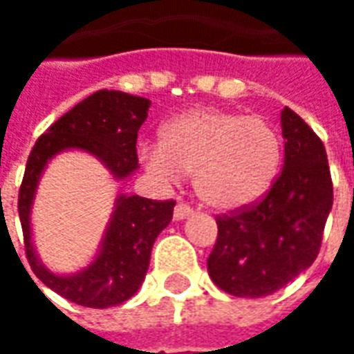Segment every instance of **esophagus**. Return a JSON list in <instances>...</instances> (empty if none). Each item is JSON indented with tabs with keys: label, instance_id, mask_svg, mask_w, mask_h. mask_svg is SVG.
Masks as SVG:
<instances>
[{
	"label": "esophagus",
	"instance_id": "1",
	"mask_svg": "<svg viewBox=\"0 0 354 354\" xmlns=\"http://www.w3.org/2000/svg\"><path fill=\"white\" fill-rule=\"evenodd\" d=\"M194 214V209L192 207H187L184 203H178L176 209H174V220H185L189 218Z\"/></svg>",
	"mask_w": 354,
	"mask_h": 354
}]
</instances>
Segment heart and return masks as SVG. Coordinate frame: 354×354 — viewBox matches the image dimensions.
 <instances>
[{"label": "heart", "mask_w": 354, "mask_h": 354, "mask_svg": "<svg viewBox=\"0 0 354 354\" xmlns=\"http://www.w3.org/2000/svg\"><path fill=\"white\" fill-rule=\"evenodd\" d=\"M162 180L194 174L197 197L214 211H239L261 201L276 182L281 138L264 118L203 107L170 118L160 143L142 151Z\"/></svg>", "instance_id": "heart-1"}]
</instances>
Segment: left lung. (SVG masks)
<instances>
[{
	"instance_id": "8db88e82",
	"label": "left lung",
	"mask_w": 354,
	"mask_h": 354,
	"mask_svg": "<svg viewBox=\"0 0 354 354\" xmlns=\"http://www.w3.org/2000/svg\"><path fill=\"white\" fill-rule=\"evenodd\" d=\"M283 169L263 201L218 216L209 276L234 297H266L315 263L333 205L328 155L297 113L281 111Z\"/></svg>"
}]
</instances>
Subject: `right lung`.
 <instances>
[{"mask_svg":"<svg viewBox=\"0 0 354 354\" xmlns=\"http://www.w3.org/2000/svg\"><path fill=\"white\" fill-rule=\"evenodd\" d=\"M149 105V100L124 91H95L39 138L26 162L19 192V216L28 263L49 289L76 305L109 308L134 295L145 280L153 243L170 224L176 203L118 194L90 263L80 270L61 274L41 263L34 245L32 207L39 180L49 162L66 151L88 153L109 170L113 180H128L138 170L136 140Z\"/></svg>","mask_w":354,"mask_h":354,"instance_id":"right-lung-1","label":"right lung"}]
</instances>
